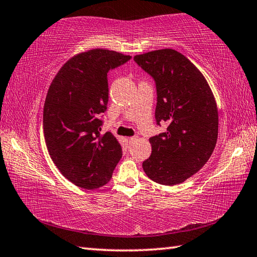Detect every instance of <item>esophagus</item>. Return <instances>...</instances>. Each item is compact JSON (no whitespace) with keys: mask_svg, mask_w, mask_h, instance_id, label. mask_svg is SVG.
<instances>
[{"mask_svg":"<svg viewBox=\"0 0 257 257\" xmlns=\"http://www.w3.org/2000/svg\"><path fill=\"white\" fill-rule=\"evenodd\" d=\"M137 139H138V138H137L136 136H134V137H130V138H129V143H130V144H134V143L136 142Z\"/></svg>","mask_w":257,"mask_h":257,"instance_id":"obj_1","label":"esophagus"}]
</instances>
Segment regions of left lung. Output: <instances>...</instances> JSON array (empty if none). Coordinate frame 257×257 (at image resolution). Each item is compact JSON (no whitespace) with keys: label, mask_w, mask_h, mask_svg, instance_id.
Segmentation results:
<instances>
[{"label":"left lung","mask_w":257,"mask_h":257,"mask_svg":"<svg viewBox=\"0 0 257 257\" xmlns=\"http://www.w3.org/2000/svg\"><path fill=\"white\" fill-rule=\"evenodd\" d=\"M134 60L155 80V119L168 124L165 133L150 138L152 154L143 169L158 184H181L214 151L219 129L214 95L202 72L175 50L147 52Z\"/></svg>","instance_id":"1"}]
</instances>
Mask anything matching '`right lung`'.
Returning <instances> with one entry per match:
<instances>
[{"instance_id": "right-lung-1", "label": "right lung", "mask_w": 257, "mask_h": 257, "mask_svg": "<svg viewBox=\"0 0 257 257\" xmlns=\"http://www.w3.org/2000/svg\"><path fill=\"white\" fill-rule=\"evenodd\" d=\"M132 56L95 49L72 56L52 80L43 127L51 159L72 184L96 189L110 181L122 156L113 135L101 134L108 102L107 72Z\"/></svg>"}]
</instances>
